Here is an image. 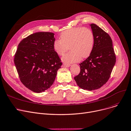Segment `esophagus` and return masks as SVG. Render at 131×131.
<instances>
[{"instance_id":"1","label":"esophagus","mask_w":131,"mask_h":131,"mask_svg":"<svg viewBox=\"0 0 131 131\" xmlns=\"http://www.w3.org/2000/svg\"><path fill=\"white\" fill-rule=\"evenodd\" d=\"M63 66L65 67H69L71 65L70 64H68V63H63Z\"/></svg>"}]
</instances>
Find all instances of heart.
Returning a JSON list of instances; mask_svg holds the SVG:
<instances>
[{
	"instance_id": "heart-1",
	"label": "heart",
	"mask_w": 131,
	"mask_h": 131,
	"mask_svg": "<svg viewBox=\"0 0 131 131\" xmlns=\"http://www.w3.org/2000/svg\"><path fill=\"white\" fill-rule=\"evenodd\" d=\"M61 39L56 40L53 49L59 56H63L70 48L71 51L62 58L66 63L77 62L88 58L93 51L95 38L92 30L87 27H74L64 30Z\"/></svg>"
}]
</instances>
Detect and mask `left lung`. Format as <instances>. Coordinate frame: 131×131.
Segmentation results:
<instances>
[{"label": "left lung", "instance_id": "1", "mask_svg": "<svg viewBox=\"0 0 131 131\" xmlns=\"http://www.w3.org/2000/svg\"><path fill=\"white\" fill-rule=\"evenodd\" d=\"M95 42L88 58L80 64V72L74 77L77 85L89 91L102 87L108 80L116 62L110 36L95 24H90Z\"/></svg>", "mask_w": 131, "mask_h": 131}]
</instances>
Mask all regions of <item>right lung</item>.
<instances>
[{
    "label": "right lung",
    "instance_id": "obj_1",
    "mask_svg": "<svg viewBox=\"0 0 131 131\" xmlns=\"http://www.w3.org/2000/svg\"><path fill=\"white\" fill-rule=\"evenodd\" d=\"M54 34L37 32L20 41L14 63L24 85L35 93L49 89L62 63L53 49Z\"/></svg>",
    "mask_w": 131,
    "mask_h": 131
}]
</instances>
